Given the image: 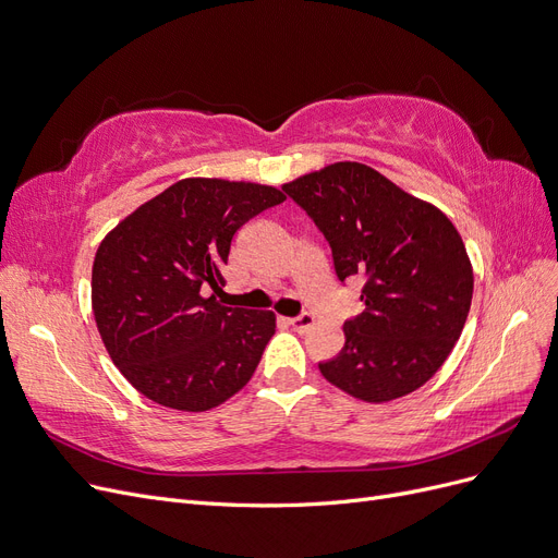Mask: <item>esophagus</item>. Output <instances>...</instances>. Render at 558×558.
<instances>
[{
	"mask_svg": "<svg viewBox=\"0 0 558 558\" xmlns=\"http://www.w3.org/2000/svg\"><path fill=\"white\" fill-rule=\"evenodd\" d=\"M287 324H290L294 331H299V333H303V331H307V328H311L313 324H315V315H311V313H301V315H296V317H290L287 319Z\"/></svg>",
	"mask_w": 558,
	"mask_h": 558,
	"instance_id": "1",
	"label": "esophagus"
}]
</instances>
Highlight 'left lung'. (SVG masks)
<instances>
[{"instance_id": "8db88e82", "label": "left lung", "mask_w": 558, "mask_h": 558, "mask_svg": "<svg viewBox=\"0 0 558 558\" xmlns=\"http://www.w3.org/2000/svg\"><path fill=\"white\" fill-rule=\"evenodd\" d=\"M331 245L336 276H361L365 311L322 375L365 402L421 388L456 347L473 296L460 232L437 206L363 162H333L284 183Z\"/></svg>"}]
</instances>
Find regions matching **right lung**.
Masks as SVG:
<instances>
[{
	"label": "right lung",
	"instance_id": "right-lung-1",
	"mask_svg": "<svg viewBox=\"0 0 558 558\" xmlns=\"http://www.w3.org/2000/svg\"><path fill=\"white\" fill-rule=\"evenodd\" d=\"M284 202L271 185L181 179L102 239L92 307L110 359L142 396L206 411L251 381L276 315L227 307L222 266L241 227Z\"/></svg>",
	"mask_w": 558,
	"mask_h": 558
}]
</instances>
